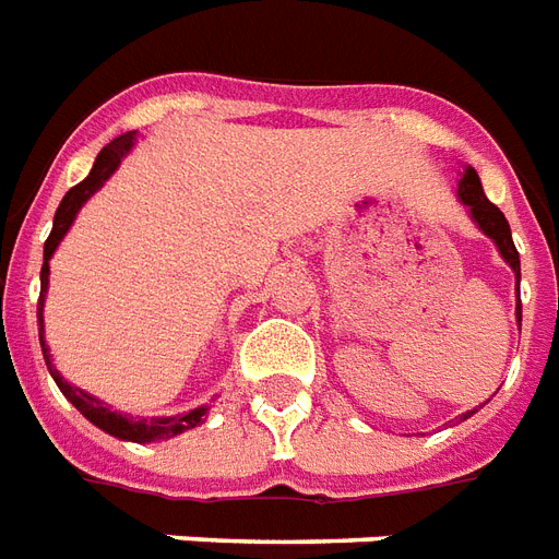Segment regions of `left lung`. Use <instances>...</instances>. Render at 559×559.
<instances>
[{"label":"left lung","mask_w":559,"mask_h":559,"mask_svg":"<svg viewBox=\"0 0 559 559\" xmlns=\"http://www.w3.org/2000/svg\"><path fill=\"white\" fill-rule=\"evenodd\" d=\"M457 195H460V202L468 207V213H472V219L478 223L480 231L487 234L489 240L496 242L498 254H501V258L510 263V270H513V275H516V289H519V278H522V270H519V251H516V246H513V234H510V225H507L504 213L498 211L496 204L487 199L484 187H480L478 173H475L472 166H466V173H463V178H460ZM516 319H519V325H522V301L516 305ZM472 413H475V411H472ZM463 419H468V413L463 416Z\"/></svg>","instance_id":"1"}]
</instances>
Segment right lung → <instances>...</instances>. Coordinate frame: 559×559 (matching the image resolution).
<instances>
[{"label": "right lung", "mask_w": 559, "mask_h": 559, "mask_svg": "<svg viewBox=\"0 0 559 559\" xmlns=\"http://www.w3.org/2000/svg\"><path fill=\"white\" fill-rule=\"evenodd\" d=\"M134 146V131H128V134H119L117 140H110L108 146L102 148L99 157H96V164H93L91 176L84 178L81 185H75L70 193L63 195L61 204H58V211H55V223H52V234H49V240L43 242V270H40V301H37V322H40V348H43V360L49 366V372H52L55 383H58V390L67 395V402H72V407L84 416V419H91L96 428H102L110 437H117V440L126 442H155V440H169V437H176V433H185L195 425H202L204 416H207V407H195V411L185 413V416H166V419H134V416H122V413L110 411V404L99 402L96 395L84 393L79 386H72L61 378V372L52 366V355H49V348H46V340H43V301H46V287H49V261H52L55 249H58V242L63 240V234L70 231L72 219H75V213L81 211V204L87 202L96 190H99L105 181H108L114 173H117V166L122 164V157L131 152Z\"/></svg>", "instance_id": "1"}]
</instances>
